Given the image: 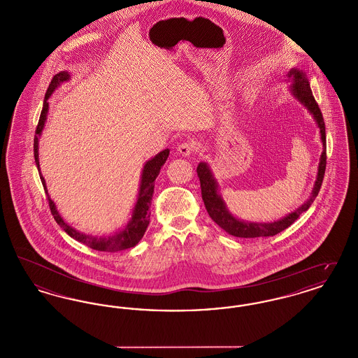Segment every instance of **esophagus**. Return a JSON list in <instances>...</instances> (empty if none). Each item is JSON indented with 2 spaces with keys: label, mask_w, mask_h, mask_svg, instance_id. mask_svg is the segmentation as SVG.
<instances>
[{
  "label": "esophagus",
  "mask_w": 358,
  "mask_h": 358,
  "mask_svg": "<svg viewBox=\"0 0 358 358\" xmlns=\"http://www.w3.org/2000/svg\"><path fill=\"white\" fill-rule=\"evenodd\" d=\"M177 150H178V153L181 154V155H185V157H187V155L194 153V150H196V143H194L193 141H185V142H182V143L178 145Z\"/></svg>",
  "instance_id": "34e87169"
}]
</instances>
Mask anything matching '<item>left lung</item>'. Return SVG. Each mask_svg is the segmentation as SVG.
Wrapping results in <instances>:
<instances>
[{
	"label": "left lung",
	"instance_id": "1",
	"mask_svg": "<svg viewBox=\"0 0 358 358\" xmlns=\"http://www.w3.org/2000/svg\"><path fill=\"white\" fill-rule=\"evenodd\" d=\"M292 76L294 85H292V94L294 96L303 103L307 107V110L313 114L314 120H317L318 127L321 130V139L324 143V152L321 155L320 161V168H318V174H317V181L315 185L313 187V193L310 199L307 200L305 204L299 206L296 210L289 213L285 219L279 222H240L236 217H234L225 208V204L222 201V197L217 194V184L209 171L208 165L201 162L197 166V176L200 178V185H201V196L204 200L205 208L212 217V220L216 222L220 228H222L225 232H228L232 236L236 238H267V236H275L276 234L285 231L289 228L292 222H295L303 212H306L315 200V197L320 193V189L322 187L324 181V169H326V133H324V122L322 113L320 110L318 103L315 102L311 88L308 85L306 75L299 71L294 69L289 71V78Z\"/></svg>",
	"mask_w": 358,
	"mask_h": 358
}]
</instances>
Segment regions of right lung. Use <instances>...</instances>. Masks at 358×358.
Segmentation results:
<instances>
[{
	"mask_svg": "<svg viewBox=\"0 0 358 358\" xmlns=\"http://www.w3.org/2000/svg\"><path fill=\"white\" fill-rule=\"evenodd\" d=\"M69 72H59L52 78L51 85L47 90L45 94V99H44V104H43V110L40 114V120L37 123L36 127V136H34V161L37 165V169H40L38 165V136L43 131L44 123L47 120V113H48V99L52 95V92L55 91V88L60 83L69 80ZM169 157V150H164L161 153L157 154L153 159L148 161L143 166V171H142V180H141V187H139V194H138V200H136V208L133 212V217L131 220L127 224V227L124 229H122L118 234H115L114 236L110 238H94L90 235H85L82 232H78L76 229H73L72 227H69L67 222L62 219V216L59 215V212L56 210V206L53 204L50 196H48V204H50V209H51L52 216L56 220V222L69 234L71 238L80 241L85 244L87 247L96 250V251H104V252H118L122 250H127L131 248L138 244V241L143 238L146 228L150 222V212L149 208L152 205V199H153L154 193V181L158 177L159 171L162 168V165L166 162ZM40 180L43 182L44 190L47 193V187H45V180L40 173Z\"/></svg>",
	"mask_w": 358,
	"mask_h": 358,
	"instance_id": "right-lung-1",
	"label": "right lung"
}]
</instances>
